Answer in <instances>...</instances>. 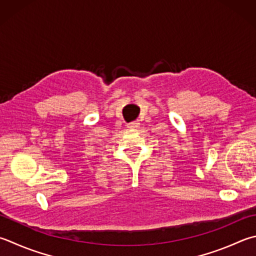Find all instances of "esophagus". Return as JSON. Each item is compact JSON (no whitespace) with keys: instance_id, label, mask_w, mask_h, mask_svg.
Returning <instances> with one entry per match:
<instances>
[{"instance_id":"34e87169","label":"esophagus","mask_w":256,"mask_h":256,"mask_svg":"<svg viewBox=\"0 0 256 256\" xmlns=\"http://www.w3.org/2000/svg\"><path fill=\"white\" fill-rule=\"evenodd\" d=\"M139 124L138 122H130L127 124V128L128 129H136V128H139Z\"/></svg>"}]
</instances>
